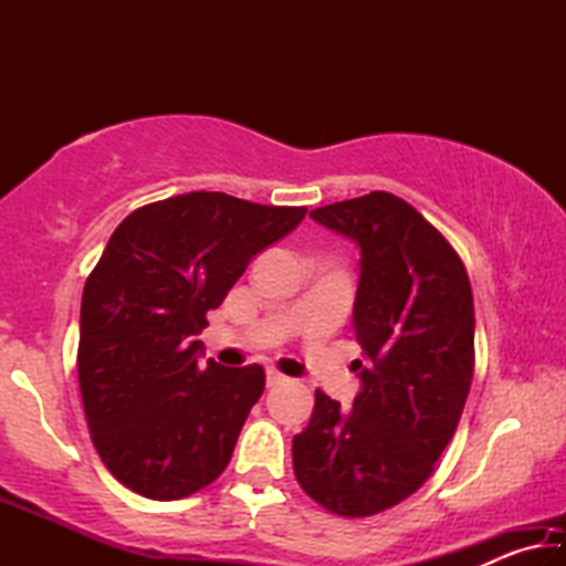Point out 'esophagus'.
I'll return each instance as SVG.
<instances>
[{
    "label": "esophagus",
    "mask_w": 566,
    "mask_h": 566,
    "mask_svg": "<svg viewBox=\"0 0 566 566\" xmlns=\"http://www.w3.org/2000/svg\"><path fill=\"white\" fill-rule=\"evenodd\" d=\"M286 377L280 375V371H266V387H276V385H284Z\"/></svg>",
    "instance_id": "obj_1"
}]
</instances>
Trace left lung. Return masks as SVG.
Segmentation results:
<instances>
[{
    "label": "left lung",
    "instance_id": "obj_1",
    "mask_svg": "<svg viewBox=\"0 0 566 566\" xmlns=\"http://www.w3.org/2000/svg\"><path fill=\"white\" fill-rule=\"evenodd\" d=\"M357 242L354 334L367 364L352 409L314 391L294 474L332 514L371 516L415 494L462 417L474 375L472 286L454 247L389 191L310 212Z\"/></svg>",
    "mask_w": 566,
    "mask_h": 566
}]
</instances>
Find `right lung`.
I'll return each mask as SVG.
<instances>
[{"label": "right lung", "instance_id": "right-lung-1", "mask_svg": "<svg viewBox=\"0 0 566 566\" xmlns=\"http://www.w3.org/2000/svg\"><path fill=\"white\" fill-rule=\"evenodd\" d=\"M304 214L189 191L114 229L84 284L76 371L92 442L127 490L181 500L227 469L264 369L202 367L197 334L252 256Z\"/></svg>", "mask_w": 566, "mask_h": 566}]
</instances>
